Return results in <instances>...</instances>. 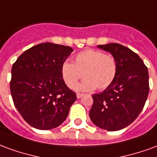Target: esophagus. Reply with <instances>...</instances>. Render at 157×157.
<instances>
[{
	"label": "esophagus",
	"instance_id": "esophagus-1",
	"mask_svg": "<svg viewBox=\"0 0 157 157\" xmlns=\"http://www.w3.org/2000/svg\"><path fill=\"white\" fill-rule=\"evenodd\" d=\"M83 95H84V94H82V93H76V98H81Z\"/></svg>",
	"mask_w": 157,
	"mask_h": 157
}]
</instances>
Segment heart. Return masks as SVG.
Masks as SVG:
<instances>
[{
	"instance_id": "b5f03b06",
	"label": "heart",
	"mask_w": 157,
	"mask_h": 157,
	"mask_svg": "<svg viewBox=\"0 0 157 157\" xmlns=\"http://www.w3.org/2000/svg\"><path fill=\"white\" fill-rule=\"evenodd\" d=\"M118 65L112 55L98 49H86L75 55L74 63L65 61L61 67L62 76L70 88H75L82 76L86 78L77 86L82 91L104 90L117 75Z\"/></svg>"
}]
</instances>
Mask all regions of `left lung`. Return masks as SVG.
Listing matches in <instances>:
<instances>
[{"label":"left lung","mask_w":157,"mask_h":157,"mask_svg":"<svg viewBox=\"0 0 157 157\" xmlns=\"http://www.w3.org/2000/svg\"><path fill=\"white\" fill-rule=\"evenodd\" d=\"M111 53L118 65L117 75L109 87L92 95L89 116L92 123L108 131H116L135 121L149 93L148 69L137 54L118 44L98 45Z\"/></svg>","instance_id":"1"}]
</instances>
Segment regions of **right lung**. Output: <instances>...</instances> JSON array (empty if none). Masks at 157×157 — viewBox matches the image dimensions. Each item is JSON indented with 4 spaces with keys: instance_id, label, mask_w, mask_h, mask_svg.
Returning a JSON list of instances; mask_svg holds the SVG:
<instances>
[{
    "instance_id": "add662e5",
    "label": "right lung",
    "mask_w": 157,
    "mask_h": 157,
    "mask_svg": "<svg viewBox=\"0 0 157 157\" xmlns=\"http://www.w3.org/2000/svg\"><path fill=\"white\" fill-rule=\"evenodd\" d=\"M72 51L69 46L43 43L23 52L12 65V100L33 128L47 130L58 127L76 100L61 73L62 65Z\"/></svg>"
}]
</instances>
